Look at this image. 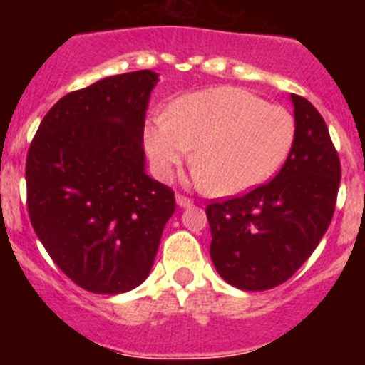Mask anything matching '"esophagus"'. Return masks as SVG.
<instances>
[{
  "mask_svg": "<svg viewBox=\"0 0 365 365\" xmlns=\"http://www.w3.org/2000/svg\"><path fill=\"white\" fill-rule=\"evenodd\" d=\"M175 201H177V205L180 206V208H188V206H192V205H193L192 199L185 197V195H177Z\"/></svg>",
  "mask_w": 365,
  "mask_h": 365,
  "instance_id": "1",
  "label": "esophagus"
}]
</instances>
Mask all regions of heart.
<instances>
[{"label":"heart","instance_id":"obj_1","mask_svg":"<svg viewBox=\"0 0 365 365\" xmlns=\"http://www.w3.org/2000/svg\"><path fill=\"white\" fill-rule=\"evenodd\" d=\"M294 118L282 106L237 87L190 93L144 128L155 175L166 180L192 155L195 180L217 195L243 193L269 179L291 150Z\"/></svg>","mask_w":365,"mask_h":365}]
</instances>
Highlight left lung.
Segmentation results:
<instances>
[{
    "label": "left lung",
    "instance_id": "left-lung-1",
    "mask_svg": "<svg viewBox=\"0 0 365 365\" xmlns=\"http://www.w3.org/2000/svg\"><path fill=\"white\" fill-rule=\"evenodd\" d=\"M294 140L270 182L206 206L210 257L222 279L241 291L282 285L309 259L331 225L340 159L322 115L291 95Z\"/></svg>",
    "mask_w": 365,
    "mask_h": 365
}]
</instances>
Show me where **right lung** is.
I'll list each match as a JSON object with an SVG mask.
<instances>
[{
	"label": "right lung",
	"mask_w": 365,
	"mask_h": 365,
	"mask_svg": "<svg viewBox=\"0 0 365 365\" xmlns=\"http://www.w3.org/2000/svg\"><path fill=\"white\" fill-rule=\"evenodd\" d=\"M159 74L108 76L60 98L27 153L32 228L67 278L120 294L148 278L164 225L168 186L146 173L144 120Z\"/></svg>",
	"instance_id": "right-lung-1"
}]
</instances>
